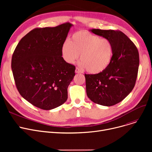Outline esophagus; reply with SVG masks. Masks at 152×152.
<instances>
[{"label":"esophagus","instance_id":"esophagus-1","mask_svg":"<svg viewBox=\"0 0 152 152\" xmlns=\"http://www.w3.org/2000/svg\"><path fill=\"white\" fill-rule=\"evenodd\" d=\"M75 72L76 73H81V70L79 69L78 68H76V70H75Z\"/></svg>","mask_w":152,"mask_h":152}]
</instances>
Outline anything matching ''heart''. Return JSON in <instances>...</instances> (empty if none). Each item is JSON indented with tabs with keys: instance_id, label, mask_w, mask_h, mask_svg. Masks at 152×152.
Segmentation results:
<instances>
[{
	"instance_id": "b5f03b06",
	"label": "heart",
	"mask_w": 152,
	"mask_h": 152,
	"mask_svg": "<svg viewBox=\"0 0 152 152\" xmlns=\"http://www.w3.org/2000/svg\"><path fill=\"white\" fill-rule=\"evenodd\" d=\"M81 54L80 66L92 74L106 70L112 62L114 45L108 38L101 37L87 31L76 32L71 40L66 39L61 47V57L73 64Z\"/></svg>"
}]
</instances>
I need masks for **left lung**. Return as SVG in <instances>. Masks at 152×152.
<instances>
[{
    "label": "left lung",
    "instance_id": "8db88e82",
    "mask_svg": "<svg viewBox=\"0 0 152 152\" xmlns=\"http://www.w3.org/2000/svg\"><path fill=\"white\" fill-rule=\"evenodd\" d=\"M91 31L112 41L114 55L112 62L104 71L84 75L86 93L95 103L113 106L124 99L135 86L139 65V52L131 40L120 31L99 29Z\"/></svg>",
    "mask_w": 152,
    "mask_h": 152
}]
</instances>
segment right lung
<instances>
[{"instance_id":"obj_1","label":"right lung","mask_w":152,"mask_h":152,"mask_svg":"<svg viewBox=\"0 0 152 152\" xmlns=\"http://www.w3.org/2000/svg\"><path fill=\"white\" fill-rule=\"evenodd\" d=\"M70 23L56 27L35 28L24 36L12 58L16 87L21 96L42 110L57 108L68 99V87L75 76V66L61 57Z\"/></svg>"}]
</instances>
